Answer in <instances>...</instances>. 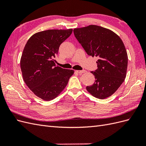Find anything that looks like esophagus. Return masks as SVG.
I'll return each instance as SVG.
<instances>
[{
  "label": "esophagus",
  "mask_w": 146,
  "mask_h": 146,
  "mask_svg": "<svg viewBox=\"0 0 146 146\" xmlns=\"http://www.w3.org/2000/svg\"><path fill=\"white\" fill-rule=\"evenodd\" d=\"M77 72L79 74H83V73H85L86 72L85 70H77Z\"/></svg>",
  "instance_id": "1"
}]
</instances>
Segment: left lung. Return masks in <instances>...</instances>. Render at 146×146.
<instances>
[{
	"label": "left lung",
	"mask_w": 146,
	"mask_h": 146,
	"mask_svg": "<svg viewBox=\"0 0 146 146\" xmlns=\"http://www.w3.org/2000/svg\"><path fill=\"white\" fill-rule=\"evenodd\" d=\"M75 37L88 55L97 56L98 69L91 71L95 77L86 90L96 98H107L124 81L128 56L124 44L118 35L98 25L74 29Z\"/></svg>",
	"instance_id": "8db88e82"
}]
</instances>
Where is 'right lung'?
I'll return each instance as SVG.
<instances>
[{"label":"right lung","instance_id":"1","mask_svg":"<svg viewBox=\"0 0 146 146\" xmlns=\"http://www.w3.org/2000/svg\"><path fill=\"white\" fill-rule=\"evenodd\" d=\"M72 29L48 30L34 34L24 47L21 58L23 79L29 89L44 100L58 96L74 71L56 66L54 58L61 44Z\"/></svg>","mask_w":146,"mask_h":146}]
</instances>
